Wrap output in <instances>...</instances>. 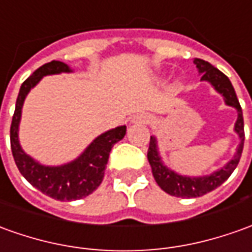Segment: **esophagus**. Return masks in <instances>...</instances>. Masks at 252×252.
Instances as JSON below:
<instances>
[{"label": "esophagus", "mask_w": 252, "mask_h": 252, "mask_svg": "<svg viewBox=\"0 0 252 252\" xmlns=\"http://www.w3.org/2000/svg\"><path fill=\"white\" fill-rule=\"evenodd\" d=\"M151 121V116L147 115V114H140V115L134 116L133 122L134 123H141V125H145V123H149Z\"/></svg>", "instance_id": "esophagus-1"}]
</instances>
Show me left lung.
Segmentation results:
<instances>
[{"label":"left lung","instance_id":"left-lung-1","mask_svg":"<svg viewBox=\"0 0 252 252\" xmlns=\"http://www.w3.org/2000/svg\"><path fill=\"white\" fill-rule=\"evenodd\" d=\"M193 63L196 64L199 72L202 74L203 81H207V82L211 83L216 88L217 92H220L222 96L225 97L226 104L237 109L239 116H237L235 130L237 131L242 141H240V145L237 148L235 158L225 167H222L221 170H218L211 176L190 178V177L180 176V174L167 169L166 166H163V163L160 162V158L158 155L155 137H151L147 156H148L149 164L152 167L154 178H155L156 184L164 192H167L171 196H177V197H199V196L206 195V193L218 188L220 185H222L237 167V164L240 162V158H242L243 145H244V121H243L242 107H240V103L237 100L236 92L230 81H229V78L218 68H216L214 65H211L209 62H204L202 59H195Z\"/></svg>","mask_w":252,"mask_h":252}]
</instances>
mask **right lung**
<instances>
[{
  "label": "right lung",
  "mask_w": 252,
  "mask_h": 252,
  "mask_svg": "<svg viewBox=\"0 0 252 252\" xmlns=\"http://www.w3.org/2000/svg\"><path fill=\"white\" fill-rule=\"evenodd\" d=\"M70 71V67L67 64L56 60L43 64L42 67L34 71L32 75L29 76L20 86L16 108L10 125V149L19 171L32 187L60 202L83 199L98 188V185L103 181L104 170L108 162L111 149L114 144L122 140L126 134V126H119L116 129L109 130L97 137L76 160L59 167L42 166L24 154L19 144L17 130L22 115V107L27 93L42 79V76Z\"/></svg>",
  "instance_id": "add662e5"
}]
</instances>
